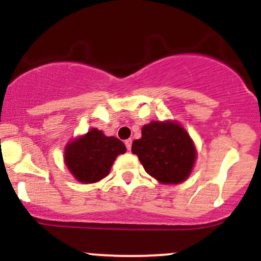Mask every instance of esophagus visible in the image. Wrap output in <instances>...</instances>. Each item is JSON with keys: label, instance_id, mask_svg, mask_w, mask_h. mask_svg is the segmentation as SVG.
I'll return each instance as SVG.
<instances>
[{"label": "esophagus", "instance_id": "esophagus-1", "mask_svg": "<svg viewBox=\"0 0 261 261\" xmlns=\"http://www.w3.org/2000/svg\"><path fill=\"white\" fill-rule=\"evenodd\" d=\"M131 145H133V141H131L130 139H128V140H126V141H125V146H126L127 151H130V149H131Z\"/></svg>", "mask_w": 261, "mask_h": 261}]
</instances>
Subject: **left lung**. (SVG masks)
Returning <instances> with one entry per match:
<instances>
[{
	"label": "left lung",
	"mask_w": 261,
	"mask_h": 261,
	"mask_svg": "<svg viewBox=\"0 0 261 261\" xmlns=\"http://www.w3.org/2000/svg\"><path fill=\"white\" fill-rule=\"evenodd\" d=\"M133 142L146 172L163 184L187 180L196 160V148L185 128L175 121H151Z\"/></svg>",
	"instance_id": "obj_1"
}]
</instances>
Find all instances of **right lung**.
Masks as SVG:
<instances>
[{"instance_id": "obj_1", "label": "right lung", "mask_w": 261, "mask_h": 261, "mask_svg": "<svg viewBox=\"0 0 261 261\" xmlns=\"http://www.w3.org/2000/svg\"><path fill=\"white\" fill-rule=\"evenodd\" d=\"M125 152L126 147L120 140L91 128L85 136L67 143L65 163L77 180L91 184L106 178L115 158Z\"/></svg>"}]
</instances>
